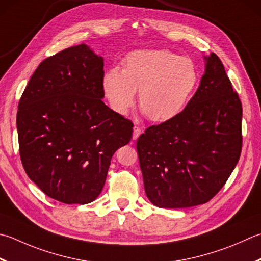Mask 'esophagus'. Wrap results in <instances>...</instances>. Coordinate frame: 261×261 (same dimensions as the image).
<instances>
[{
  "instance_id": "1",
  "label": "esophagus",
  "mask_w": 261,
  "mask_h": 261,
  "mask_svg": "<svg viewBox=\"0 0 261 261\" xmlns=\"http://www.w3.org/2000/svg\"><path fill=\"white\" fill-rule=\"evenodd\" d=\"M141 135V129L139 126H135L134 127V135H132V139L134 140H137L138 139V137H139Z\"/></svg>"
}]
</instances>
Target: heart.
<instances>
[{"instance_id":"b5f03b06","label":"heart","mask_w":261,"mask_h":261,"mask_svg":"<svg viewBox=\"0 0 261 261\" xmlns=\"http://www.w3.org/2000/svg\"><path fill=\"white\" fill-rule=\"evenodd\" d=\"M198 84V70L190 59L167 49H139L127 54L122 70L111 68L101 78L110 107L126 115L139 104L154 122H167L185 110Z\"/></svg>"}]
</instances>
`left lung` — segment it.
Returning <instances> with one entry per match:
<instances>
[{
    "label": "left lung",
    "mask_w": 261,
    "mask_h": 261,
    "mask_svg": "<svg viewBox=\"0 0 261 261\" xmlns=\"http://www.w3.org/2000/svg\"><path fill=\"white\" fill-rule=\"evenodd\" d=\"M196 94L174 119L137 140L146 195L160 208L202 205L236 168L242 149V104L216 54L205 56Z\"/></svg>",
    "instance_id": "1"
}]
</instances>
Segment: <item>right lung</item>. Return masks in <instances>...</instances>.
<instances>
[{
    "label": "right lung",
    "instance_id": "right-lung-1",
    "mask_svg": "<svg viewBox=\"0 0 261 261\" xmlns=\"http://www.w3.org/2000/svg\"><path fill=\"white\" fill-rule=\"evenodd\" d=\"M103 69L104 59L86 44L61 50L38 65L18 105L25 173L68 205L99 196L112 156L132 137V122L101 100Z\"/></svg>",
    "mask_w": 261,
    "mask_h": 261
}]
</instances>
